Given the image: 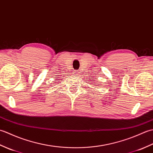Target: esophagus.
<instances>
[{"label":"esophagus","instance_id":"obj_1","mask_svg":"<svg viewBox=\"0 0 153 153\" xmlns=\"http://www.w3.org/2000/svg\"><path fill=\"white\" fill-rule=\"evenodd\" d=\"M79 73L80 72H79V70H75V71H74V74L75 75V76H78Z\"/></svg>","mask_w":153,"mask_h":153}]
</instances>
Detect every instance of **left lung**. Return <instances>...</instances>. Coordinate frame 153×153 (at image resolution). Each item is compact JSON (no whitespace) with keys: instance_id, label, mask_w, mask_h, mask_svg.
<instances>
[{"instance_id":"left-lung-1","label":"left lung","mask_w":153,"mask_h":153,"mask_svg":"<svg viewBox=\"0 0 153 153\" xmlns=\"http://www.w3.org/2000/svg\"><path fill=\"white\" fill-rule=\"evenodd\" d=\"M93 81H94V80H93ZM99 85H100V84H99Z\"/></svg>"}]
</instances>
